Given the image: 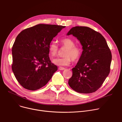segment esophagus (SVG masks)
I'll return each instance as SVG.
<instances>
[{
	"label": "esophagus",
	"mask_w": 122,
	"mask_h": 122,
	"mask_svg": "<svg viewBox=\"0 0 122 122\" xmlns=\"http://www.w3.org/2000/svg\"><path fill=\"white\" fill-rule=\"evenodd\" d=\"M58 69L59 70H64L65 69V68H63V67H59V68H58Z\"/></svg>",
	"instance_id": "34e87169"
}]
</instances>
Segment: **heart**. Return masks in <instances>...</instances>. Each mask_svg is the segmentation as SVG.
Segmentation results:
<instances>
[{
	"mask_svg": "<svg viewBox=\"0 0 122 122\" xmlns=\"http://www.w3.org/2000/svg\"><path fill=\"white\" fill-rule=\"evenodd\" d=\"M62 47L66 48L63 57L54 59L52 62L58 66H68L72 60L74 61L78 60L82 54V49L79 45H75L73 40L66 38L60 40ZM59 51V47L55 42H52L49 46V53L51 56L55 57L57 55Z\"/></svg>",
	"mask_w": 122,
	"mask_h": 122,
	"instance_id": "b5f03b06",
	"label": "heart"
}]
</instances>
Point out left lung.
Wrapping results in <instances>:
<instances>
[{"label": "left lung", "instance_id": "1", "mask_svg": "<svg viewBox=\"0 0 122 122\" xmlns=\"http://www.w3.org/2000/svg\"><path fill=\"white\" fill-rule=\"evenodd\" d=\"M79 41L83 51L75 68L69 85L83 94L96 92L101 87L110 71L112 54L106 40L99 32L86 26H75L69 31Z\"/></svg>", "mask_w": 122, "mask_h": 122}]
</instances>
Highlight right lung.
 <instances>
[{"label":"right lung","mask_w":122,"mask_h":122,"mask_svg":"<svg viewBox=\"0 0 122 122\" xmlns=\"http://www.w3.org/2000/svg\"><path fill=\"white\" fill-rule=\"evenodd\" d=\"M62 25L39 24L24 29L17 36L12 48V69L19 83L35 91L45 86L57 67L49 57V46Z\"/></svg>","instance_id":"add662e5"}]
</instances>
